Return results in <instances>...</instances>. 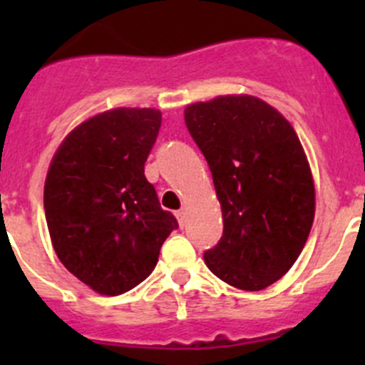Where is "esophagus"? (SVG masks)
Listing matches in <instances>:
<instances>
[{
    "instance_id": "1",
    "label": "esophagus",
    "mask_w": 365,
    "mask_h": 365,
    "mask_svg": "<svg viewBox=\"0 0 365 365\" xmlns=\"http://www.w3.org/2000/svg\"><path fill=\"white\" fill-rule=\"evenodd\" d=\"M175 215H176V219H178L180 226H182V227L185 226V212H183V210H178V212H176Z\"/></svg>"
}]
</instances>
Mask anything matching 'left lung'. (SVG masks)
Here are the masks:
<instances>
[{"label": "left lung", "mask_w": 365, "mask_h": 365, "mask_svg": "<svg viewBox=\"0 0 365 365\" xmlns=\"http://www.w3.org/2000/svg\"><path fill=\"white\" fill-rule=\"evenodd\" d=\"M185 125L222 208V237L205 252L206 267L238 289H264L293 267L314 220V183L297 132L251 95L190 104Z\"/></svg>", "instance_id": "1"}]
</instances>
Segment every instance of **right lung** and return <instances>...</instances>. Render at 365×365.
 <instances>
[{
    "instance_id": "add662e5",
    "label": "right lung",
    "mask_w": 365,
    "mask_h": 365,
    "mask_svg": "<svg viewBox=\"0 0 365 365\" xmlns=\"http://www.w3.org/2000/svg\"><path fill=\"white\" fill-rule=\"evenodd\" d=\"M160 121L157 109L97 114L70 132L49 165L43 210L53 247L70 274L101 295L145 281L178 227L145 176Z\"/></svg>"
}]
</instances>
